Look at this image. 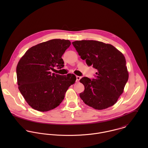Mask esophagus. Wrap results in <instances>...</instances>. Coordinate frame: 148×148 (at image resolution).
I'll use <instances>...</instances> for the list:
<instances>
[{
  "mask_svg": "<svg viewBox=\"0 0 148 148\" xmlns=\"http://www.w3.org/2000/svg\"><path fill=\"white\" fill-rule=\"evenodd\" d=\"M76 82H79V80H80V79H81V77L80 76H76Z\"/></svg>",
  "mask_w": 148,
  "mask_h": 148,
  "instance_id": "obj_1",
  "label": "esophagus"
}]
</instances>
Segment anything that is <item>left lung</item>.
Segmentation results:
<instances>
[{"label": "left lung", "mask_w": 148, "mask_h": 148, "mask_svg": "<svg viewBox=\"0 0 148 148\" xmlns=\"http://www.w3.org/2000/svg\"><path fill=\"white\" fill-rule=\"evenodd\" d=\"M72 44L81 59L97 71L95 79H80L85 88L80 93L82 100L98 110L113 106L124 92L129 77L123 54L111 44L96 40H77Z\"/></svg>", "instance_id": "obj_1"}]
</instances>
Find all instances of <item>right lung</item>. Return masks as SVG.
Wrapping results in <instances>:
<instances>
[{
  "label": "right lung",
  "instance_id": "add662e5",
  "mask_svg": "<svg viewBox=\"0 0 148 148\" xmlns=\"http://www.w3.org/2000/svg\"><path fill=\"white\" fill-rule=\"evenodd\" d=\"M64 39H52L30 48L16 67L19 89L33 109L40 112L52 110L62 102L69 86L76 80L75 75L52 73L55 66H64L62 56L71 45Z\"/></svg>",
  "mask_w": 148,
  "mask_h": 148
}]
</instances>
